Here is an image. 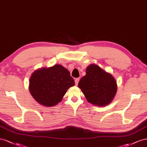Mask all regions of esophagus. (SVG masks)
I'll use <instances>...</instances> for the list:
<instances>
[{
	"label": "esophagus",
	"mask_w": 147,
	"mask_h": 147,
	"mask_svg": "<svg viewBox=\"0 0 147 147\" xmlns=\"http://www.w3.org/2000/svg\"><path fill=\"white\" fill-rule=\"evenodd\" d=\"M79 78H76V79H75V84H76V86H78V82H79Z\"/></svg>",
	"instance_id": "obj_1"
}]
</instances>
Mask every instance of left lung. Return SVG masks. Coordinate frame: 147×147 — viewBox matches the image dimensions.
Instances as JSON below:
<instances>
[{
  "label": "left lung",
  "instance_id": "left-lung-1",
  "mask_svg": "<svg viewBox=\"0 0 147 147\" xmlns=\"http://www.w3.org/2000/svg\"><path fill=\"white\" fill-rule=\"evenodd\" d=\"M86 74L78 83L86 98L97 107H105L114 99L117 92L116 79L97 65L91 64L86 68Z\"/></svg>",
  "mask_w": 147,
  "mask_h": 147
}]
</instances>
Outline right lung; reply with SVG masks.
Instances as JSON below:
<instances>
[{
    "mask_svg": "<svg viewBox=\"0 0 147 147\" xmlns=\"http://www.w3.org/2000/svg\"><path fill=\"white\" fill-rule=\"evenodd\" d=\"M74 84L69 71L57 64L35 70L29 79V90L37 103L50 107L61 102L67 90Z\"/></svg>",
    "mask_w": 147,
    "mask_h": 147,
    "instance_id": "add662e5",
    "label": "right lung"
}]
</instances>
